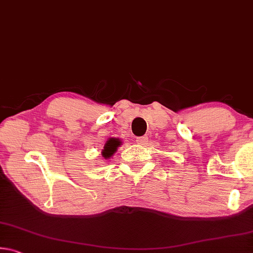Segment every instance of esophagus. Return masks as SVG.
Returning <instances> with one entry per match:
<instances>
[{"instance_id": "34e87169", "label": "esophagus", "mask_w": 253, "mask_h": 253, "mask_svg": "<svg viewBox=\"0 0 253 253\" xmlns=\"http://www.w3.org/2000/svg\"><path fill=\"white\" fill-rule=\"evenodd\" d=\"M146 142H147V137L146 136L137 137V138H136V143L138 145H144Z\"/></svg>"}]
</instances>
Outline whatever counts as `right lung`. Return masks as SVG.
<instances>
[{
  "mask_svg": "<svg viewBox=\"0 0 253 253\" xmlns=\"http://www.w3.org/2000/svg\"><path fill=\"white\" fill-rule=\"evenodd\" d=\"M122 145V140L119 138H114L111 137L108 140H107L104 148L101 149V155L105 160H108V158L113 157L115 153L117 152V148Z\"/></svg>",
  "mask_w": 253,
  "mask_h": 253,
  "instance_id": "1",
  "label": "right lung"
}]
</instances>
